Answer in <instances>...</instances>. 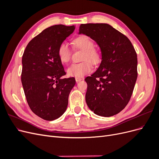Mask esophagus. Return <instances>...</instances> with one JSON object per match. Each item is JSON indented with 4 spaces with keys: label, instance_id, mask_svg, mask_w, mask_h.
<instances>
[{
    "label": "esophagus",
    "instance_id": "obj_1",
    "mask_svg": "<svg viewBox=\"0 0 159 159\" xmlns=\"http://www.w3.org/2000/svg\"><path fill=\"white\" fill-rule=\"evenodd\" d=\"M81 80V78H75V81L77 83L78 82H79V81H80Z\"/></svg>",
    "mask_w": 159,
    "mask_h": 159
}]
</instances>
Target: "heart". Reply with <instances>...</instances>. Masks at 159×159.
<instances>
[{
  "label": "heart",
  "instance_id": "obj_1",
  "mask_svg": "<svg viewBox=\"0 0 159 159\" xmlns=\"http://www.w3.org/2000/svg\"><path fill=\"white\" fill-rule=\"evenodd\" d=\"M74 47L84 50L81 60L83 61L78 64H73L67 70V73L70 77L82 78L89 74L92 70V63L98 65L102 60L100 52L94 46V43L91 38L85 35L76 37L73 40ZM71 50L68 43L62 42L57 48V54L61 63H68L71 58Z\"/></svg>",
  "mask_w": 159,
  "mask_h": 159
}]
</instances>
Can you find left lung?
I'll list each match as a JSON object with an SVG mask.
<instances>
[{"label":"left lung","instance_id":"obj_1","mask_svg":"<svg viewBox=\"0 0 159 159\" xmlns=\"http://www.w3.org/2000/svg\"><path fill=\"white\" fill-rule=\"evenodd\" d=\"M80 34L99 46L102 61L98 70L85 78V101L93 113L103 117L119 113L126 107L137 78V56L129 38L107 24H84Z\"/></svg>","mask_w":159,"mask_h":159}]
</instances>
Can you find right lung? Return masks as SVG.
Returning a JSON list of instances; mask_svg holds the SVG:
<instances>
[{"instance_id":"1","label":"right lung","mask_w":159,"mask_h":159,"mask_svg":"<svg viewBox=\"0 0 159 159\" xmlns=\"http://www.w3.org/2000/svg\"><path fill=\"white\" fill-rule=\"evenodd\" d=\"M74 26L47 28L29 42L22 58L21 81L32 111L46 121L59 118L66 110L75 84L66 74L57 54L60 43L73 33Z\"/></svg>"}]
</instances>
